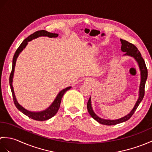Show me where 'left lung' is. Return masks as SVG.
<instances>
[{
  "label": "left lung",
  "mask_w": 152,
  "mask_h": 152,
  "mask_svg": "<svg viewBox=\"0 0 152 152\" xmlns=\"http://www.w3.org/2000/svg\"><path fill=\"white\" fill-rule=\"evenodd\" d=\"M120 41L121 43V50L123 52H125V54H124V56H127L133 57L135 61L137 62L138 64V67H139V70L140 72V83L139 86V91H138V98L136 103H135L133 108L132 109V110L127 115H126L124 117H122L118 119H106L99 117V116L94 112V111H93L91 104V96H90V98L88 102V105H87L89 114L93 119H95L96 121H98L99 124L102 125H113L127 121L128 119L133 115L134 112L136 111L137 107L138 105H139L140 102L142 101L144 96L145 83H146L148 77V70L146 66V64H145L144 60L143 59V58L142 57L140 51H138L137 48L135 46L134 44L129 43V42L122 39H120Z\"/></svg>",
  "instance_id": "1"
}]
</instances>
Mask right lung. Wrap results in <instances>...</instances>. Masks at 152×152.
Masks as SVG:
<instances>
[{"label": "right lung", "mask_w": 152, "mask_h": 152, "mask_svg": "<svg viewBox=\"0 0 152 152\" xmlns=\"http://www.w3.org/2000/svg\"><path fill=\"white\" fill-rule=\"evenodd\" d=\"M58 35L59 34L57 33H49V32L44 31V30L38 31L37 32H35V33L31 34L29 37H28L26 38V39H25L23 41V42L20 44V46H19L18 50H16L14 56V57H13L12 69V72L10 74V76L9 82H10V89L12 91L14 104L16 106V108H17L19 111L21 112L23 114L26 115L27 116H28V118L34 119V120H37V121L48 120V119L51 118L53 116L56 115L57 114V111L59 110V109L61 99H62L63 95L66 93V91H68V90H69L71 88H72V87L71 86L68 87V88H64V89L61 90V91L59 93H58L56 99H55L53 102L51 103V105L49 106V107H48L46 109L44 110H42L40 112H32V111L28 110H27L26 108L23 107V106L18 102L17 99H16L15 95L14 87H13V85H12L13 78H14L16 61H17L19 55L20 54V53L23 50V49H25V48L27 46V45L28 44V42H30L32 40L35 39V38H37L40 37H48L49 38H56L58 37Z\"/></svg>", "instance_id": "obj_1"}]
</instances>
